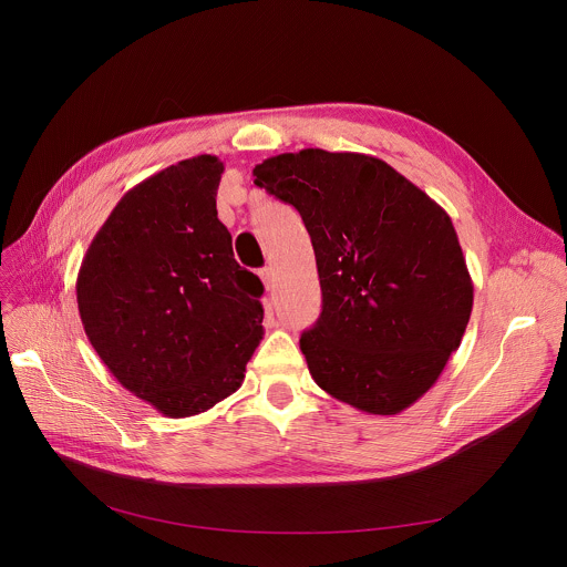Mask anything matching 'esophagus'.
I'll list each match as a JSON object with an SVG mask.
<instances>
[{
    "label": "esophagus",
    "mask_w": 567,
    "mask_h": 567,
    "mask_svg": "<svg viewBox=\"0 0 567 567\" xmlns=\"http://www.w3.org/2000/svg\"><path fill=\"white\" fill-rule=\"evenodd\" d=\"M260 278H262V282H265V287H267V291L269 289H274V269L271 267H265V269H260Z\"/></svg>",
    "instance_id": "1"
}]
</instances>
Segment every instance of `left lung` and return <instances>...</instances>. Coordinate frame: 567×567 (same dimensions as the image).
<instances>
[{
	"mask_svg": "<svg viewBox=\"0 0 567 567\" xmlns=\"http://www.w3.org/2000/svg\"><path fill=\"white\" fill-rule=\"evenodd\" d=\"M252 176L312 237L323 307L300 350L315 382L367 414H400L439 380L473 312L447 213L364 153H280Z\"/></svg>",
	"mask_w": 567,
	"mask_h": 567,
	"instance_id": "left-lung-1",
	"label": "left lung"
}]
</instances>
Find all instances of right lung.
Here are the masks:
<instances>
[{
    "instance_id": "obj_1",
    "label": "right lung",
    "mask_w": 567,
    "mask_h": 567,
    "mask_svg": "<svg viewBox=\"0 0 567 567\" xmlns=\"http://www.w3.org/2000/svg\"><path fill=\"white\" fill-rule=\"evenodd\" d=\"M224 163L181 161L128 189L81 262L76 302L101 362L169 419L235 393L262 339L260 278L217 217Z\"/></svg>"
}]
</instances>
